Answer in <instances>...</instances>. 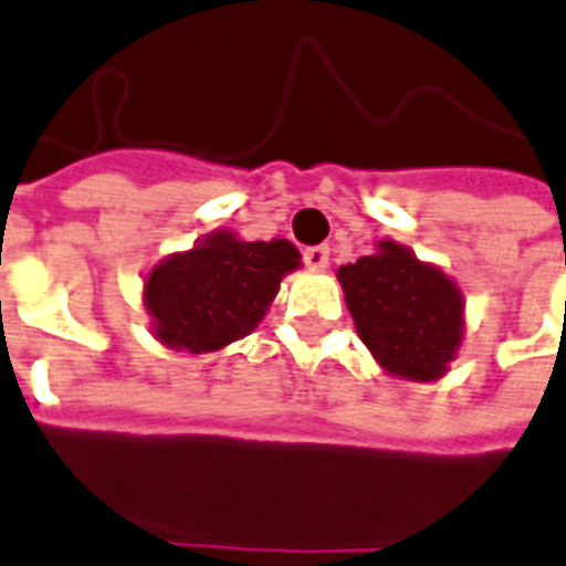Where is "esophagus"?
<instances>
[{
  "label": "esophagus",
  "mask_w": 566,
  "mask_h": 566,
  "mask_svg": "<svg viewBox=\"0 0 566 566\" xmlns=\"http://www.w3.org/2000/svg\"><path fill=\"white\" fill-rule=\"evenodd\" d=\"M304 262L310 265L312 271H321L327 269L329 262V248L327 245H312L304 251Z\"/></svg>",
  "instance_id": "esophagus-1"
}]
</instances>
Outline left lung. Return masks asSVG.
<instances>
[{
	"label": "left lung",
	"mask_w": 566,
	"mask_h": 566,
	"mask_svg": "<svg viewBox=\"0 0 566 566\" xmlns=\"http://www.w3.org/2000/svg\"><path fill=\"white\" fill-rule=\"evenodd\" d=\"M356 333L386 374L436 382L464 338V295L444 269L395 239L338 269Z\"/></svg>",
	"instance_id": "1"
}]
</instances>
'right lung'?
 <instances>
[{
	"label": "right lung",
	"instance_id": "obj_1",
	"mask_svg": "<svg viewBox=\"0 0 566 566\" xmlns=\"http://www.w3.org/2000/svg\"><path fill=\"white\" fill-rule=\"evenodd\" d=\"M295 269L301 254L289 239L245 242L233 230H212L146 274L143 306L151 336L171 350L216 354L254 333L280 280Z\"/></svg>",
	"mask_w": 566,
	"mask_h": 566
}]
</instances>
